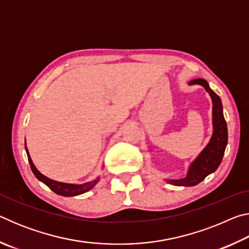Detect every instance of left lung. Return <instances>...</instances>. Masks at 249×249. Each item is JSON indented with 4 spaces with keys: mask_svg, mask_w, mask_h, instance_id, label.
I'll return each instance as SVG.
<instances>
[{
    "mask_svg": "<svg viewBox=\"0 0 249 249\" xmlns=\"http://www.w3.org/2000/svg\"><path fill=\"white\" fill-rule=\"evenodd\" d=\"M189 84H200L205 89L212 99V124L213 134L199 156L193 160L189 166L187 176L182 179H167L168 183L178 185V187H192L200 183L210 174L215 171L223 159L227 145V125L223 115L222 101L215 92L211 89L209 83L204 79H195Z\"/></svg>",
    "mask_w": 249,
    "mask_h": 249,
    "instance_id": "left-lung-1",
    "label": "left lung"
}]
</instances>
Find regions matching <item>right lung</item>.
<instances>
[{"label": "right lung", "instance_id": "right-lung-1", "mask_svg": "<svg viewBox=\"0 0 249 249\" xmlns=\"http://www.w3.org/2000/svg\"><path fill=\"white\" fill-rule=\"evenodd\" d=\"M25 149H26L28 161H29V165H31V169L33 171V174L35 175L37 179L47 185L50 190H53L54 193H57V195H59V196H74L82 195V193H86L89 190H91V189L93 188L94 185L98 183V181L100 180V177H98V178H96L95 180L90 181V182H86V183H82V184H73V183L59 182V181L49 179L48 177H46V176L41 174V172L38 169H37L35 165L33 163V160L31 158V156H29L28 149L26 147V142H25Z\"/></svg>", "mask_w": 249, "mask_h": 249}]
</instances>
